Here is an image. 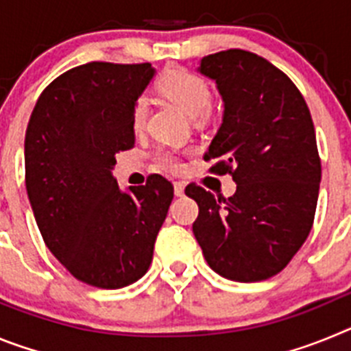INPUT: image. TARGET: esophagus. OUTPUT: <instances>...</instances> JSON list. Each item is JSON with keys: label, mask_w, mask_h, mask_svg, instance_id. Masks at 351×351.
Wrapping results in <instances>:
<instances>
[{"label": "esophagus", "mask_w": 351, "mask_h": 351, "mask_svg": "<svg viewBox=\"0 0 351 351\" xmlns=\"http://www.w3.org/2000/svg\"><path fill=\"white\" fill-rule=\"evenodd\" d=\"M173 193H176V197H182L184 195V184L182 182H173Z\"/></svg>", "instance_id": "obj_1"}]
</instances>
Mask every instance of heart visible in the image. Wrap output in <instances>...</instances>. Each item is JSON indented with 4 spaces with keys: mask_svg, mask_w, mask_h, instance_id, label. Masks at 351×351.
Listing matches in <instances>:
<instances>
[{
    "mask_svg": "<svg viewBox=\"0 0 351 351\" xmlns=\"http://www.w3.org/2000/svg\"><path fill=\"white\" fill-rule=\"evenodd\" d=\"M158 86L169 100L179 105L190 117H200L210 104V88L207 80L195 71L186 70V68L167 70L161 75ZM145 114H147V104H145V100H138L133 107V128L141 130L144 126ZM156 161L158 165L169 170L179 167L178 156L172 151H158Z\"/></svg>",
    "mask_w": 351,
    "mask_h": 351,
    "instance_id": "b5f03b06",
    "label": "heart"
}]
</instances>
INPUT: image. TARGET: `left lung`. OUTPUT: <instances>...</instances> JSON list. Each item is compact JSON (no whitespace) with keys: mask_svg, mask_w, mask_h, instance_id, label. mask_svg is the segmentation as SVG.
I'll list each match as a JSON object with an SVG mask.
<instances>
[{"mask_svg":"<svg viewBox=\"0 0 351 351\" xmlns=\"http://www.w3.org/2000/svg\"><path fill=\"white\" fill-rule=\"evenodd\" d=\"M216 82L223 121L204 160L232 173L226 200L200 186L193 234L219 276L241 283L272 278L288 265L311 232L322 165L311 114L283 71L253 52L230 49L200 60Z\"/></svg>","mask_w":351,"mask_h":351,"instance_id":"left-lung-1","label":"left lung"}]
</instances>
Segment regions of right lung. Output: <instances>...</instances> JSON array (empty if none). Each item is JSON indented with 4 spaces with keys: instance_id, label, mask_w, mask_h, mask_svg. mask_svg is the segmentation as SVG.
<instances>
[{
    "instance_id": "right-lung-1",
    "label": "right lung",
    "mask_w": 351,
    "mask_h": 351,
    "mask_svg": "<svg viewBox=\"0 0 351 351\" xmlns=\"http://www.w3.org/2000/svg\"><path fill=\"white\" fill-rule=\"evenodd\" d=\"M154 73L149 63L71 68L43 89L27 123L26 190L40 234L93 287L141 280L173 198L161 176L126 191L112 176L116 153L135 145L133 107Z\"/></svg>"
}]
</instances>
